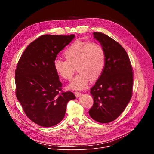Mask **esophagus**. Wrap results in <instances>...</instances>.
I'll list each match as a JSON object with an SVG mask.
<instances>
[{
	"mask_svg": "<svg viewBox=\"0 0 154 154\" xmlns=\"http://www.w3.org/2000/svg\"><path fill=\"white\" fill-rule=\"evenodd\" d=\"M74 94H75V96L77 97H79L80 96H81V93H80V92H78V91H75V93H74Z\"/></svg>",
	"mask_w": 154,
	"mask_h": 154,
	"instance_id": "34e87169",
	"label": "esophagus"
}]
</instances>
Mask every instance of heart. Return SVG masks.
Masks as SVG:
<instances>
[{"label": "heart", "mask_w": 154, "mask_h": 154, "mask_svg": "<svg viewBox=\"0 0 154 154\" xmlns=\"http://www.w3.org/2000/svg\"><path fill=\"white\" fill-rule=\"evenodd\" d=\"M64 57L66 61L54 60V68L62 78L70 80L76 68L79 73L69 85L72 90L84 89L90 79L94 80L99 77L105 66L104 51L96 42L76 41L65 51Z\"/></svg>", "instance_id": "heart-1"}]
</instances>
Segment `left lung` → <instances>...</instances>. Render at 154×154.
<instances>
[{
	"instance_id": "8db88e82",
	"label": "left lung",
	"mask_w": 154,
	"mask_h": 154,
	"mask_svg": "<svg viewBox=\"0 0 154 154\" xmlns=\"http://www.w3.org/2000/svg\"><path fill=\"white\" fill-rule=\"evenodd\" d=\"M93 35L104 51L105 63L91 89L94 103L89 114L97 122L108 123L120 116L131 98L132 68L126 51L118 42L102 33Z\"/></svg>"
}]
</instances>
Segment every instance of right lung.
Segmentation results:
<instances>
[{
	"label": "right lung",
	"instance_id": "1",
	"mask_svg": "<svg viewBox=\"0 0 154 154\" xmlns=\"http://www.w3.org/2000/svg\"><path fill=\"white\" fill-rule=\"evenodd\" d=\"M75 35H45L27 46L15 72L16 95L27 116L42 127H52L64 118L73 93L61 91L62 83L54 68L58 54Z\"/></svg>",
	"mask_w": 154,
	"mask_h": 154
}]
</instances>
